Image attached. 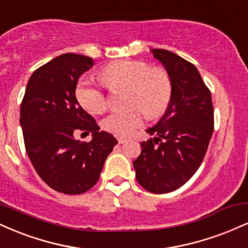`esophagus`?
Returning <instances> with one entry per match:
<instances>
[{
	"instance_id": "esophagus-1",
	"label": "esophagus",
	"mask_w": 248,
	"mask_h": 248,
	"mask_svg": "<svg viewBox=\"0 0 248 248\" xmlns=\"http://www.w3.org/2000/svg\"><path fill=\"white\" fill-rule=\"evenodd\" d=\"M127 141V139H124V138H118V142H119V144H122V143H124V142Z\"/></svg>"
}]
</instances>
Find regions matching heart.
I'll return each instance as SVG.
<instances>
[{"mask_svg": "<svg viewBox=\"0 0 248 248\" xmlns=\"http://www.w3.org/2000/svg\"><path fill=\"white\" fill-rule=\"evenodd\" d=\"M99 78L108 90L128 88V106L140 107L148 116H157L167 109L171 100L172 82L162 67H150L143 61H118L105 66ZM76 96L80 106L92 114L106 109L107 99L101 87L91 79L81 78L76 87ZM143 124L140 108L130 112L110 113L102 121L107 132L118 136H128Z\"/></svg>", "mask_w": 248, "mask_h": 248, "instance_id": "obj_1", "label": "heart"}]
</instances>
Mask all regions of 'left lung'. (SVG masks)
Here are the masks:
<instances>
[{"label":"left lung","instance_id":"1","mask_svg":"<svg viewBox=\"0 0 248 248\" xmlns=\"http://www.w3.org/2000/svg\"><path fill=\"white\" fill-rule=\"evenodd\" d=\"M152 52L170 76L172 95L161 120L146 130L155 138L141 142L133 166L142 187L167 193L184 186L201 167L213 133V105L195 65L168 50Z\"/></svg>","mask_w":248,"mask_h":248}]
</instances>
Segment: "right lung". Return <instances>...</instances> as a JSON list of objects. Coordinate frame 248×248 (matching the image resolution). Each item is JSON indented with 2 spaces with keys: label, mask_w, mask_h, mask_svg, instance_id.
Returning <instances> with one entry per match:
<instances>
[{
  "label": "right lung",
  "mask_w": 248,
  "mask_h": 248,
  "mask_svg": "<svg viewBox=\"0 0 248 248\" xmlns=\"http://www.w3.org/2000/svg\"><path fill=\"white\" fill-rule=\"evenodd\" d=\"M93 64L91 57L77 53L56 57L31 75L21 104L19 122L31 163L47 186L66 195L94 186L118 143L76 98L79 77ZM76 130L91 132L93 140H76Z\"/></svg>",
  "instance_id": "add662e5"
}]
</instances>
